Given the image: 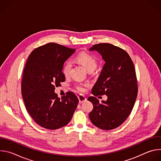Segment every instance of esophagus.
I'll list each match as a JSON object with an SVG mask.
<instances>
[{
	"mask_svg": "<svg viewBox=\"0 0 161 161\" xmlns=\"http://www.w3.org/2000/svg\"><path fill=\"white\" fill-rule=\"evenodd\" d=\"M78 97L80 103H84L86 101V97L85 96L82 95V94H80V96H78Z\"/></svg>",
	"mask_w": 161,
	"mask_h": 161,
	"instance_id": "34e87169",
	"label": "esophagus"
}]
</instances>
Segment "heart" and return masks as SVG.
<instances>
[{
	"label": "heart",
	"instance_id": "heart-1",
	"mask_svg": "<svg viewBox=\"0 0 161 161\" xmlns=\"http://www.w3.org/2000/svg\"><path fill=\"white\" fill-rule=\"evenodd\" d=\"M76 60L80 64H81L88 71H93L97 66V60L92 55L82 52L79 53ZM71 67V64L69 62H67L64 64L62 68L63 74L67 76L69 74ZM86 84L78 83L76 85V88L80 92H84L86 90Z\"/></svg>",
	"mask_w": 161,
	"mask_h": 161
}]
</instances>
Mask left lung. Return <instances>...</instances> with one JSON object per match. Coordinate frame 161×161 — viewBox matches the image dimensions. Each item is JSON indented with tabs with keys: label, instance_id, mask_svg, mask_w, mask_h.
I'll use <instances>...</instances> for the list:
<instances>
[{
	"label": "left lung",
	"instance_id": "obj_1",
	"mask_svg": "<svg viewBox=\"0 0 161 161\" xmlns=\"http://www.w3.org/2000/svg\"><path fill=\"white\" fill-rule=\"evenodd\" d=\"M89 51H96L105 62L88 100L94 108L89 118L95 126L111 130L122 124L129 117L137 95L134 65L129 54L108 43L94 45ZM105 94L108 99L100 103L95 97Z\"/></svg>",
	"mask_w": 161,
	"mask_h": 161
}]
</instances>
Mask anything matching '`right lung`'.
I'll use <instances>...</instances> for the list:
<instances>
[{
	"label": "right lung",
	"instance_id": "add662e5",
	"mask_svg": "<svg viewBox=\"0 0 161 161\" xmlns=\"http://www.w3.org/2000/svg\"><path fill=\"white\" fill-rule=\"evenodd\" d=\"M75 52L56 43L35 49L29 56L23 73L21 95L32 119L40 126L55 130L69 122L79 100L71 92L61 99L55 86L65 81L64 62Z\"/></svg>",
	"mask_w": 161,
	"mask_h": 161
}]
</instances>
